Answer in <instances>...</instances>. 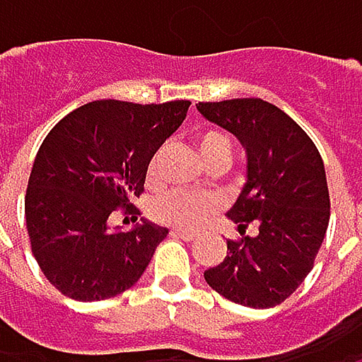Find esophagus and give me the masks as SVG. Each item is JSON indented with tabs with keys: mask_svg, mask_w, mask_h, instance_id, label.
<instances>
[{
	"mask_svg": "<svg viewBox=\"0 0 362 362\" xmlns=\"http://www.w3.org/2000/svg\"><path fill=\"white\" fill-rule=\"evenodd\" d=\"M172 237H178V239H184V241H194V235L186 233V230H172Z\"/></svg>",
	"mask_w": 362,
	"mask_h": 362,
	"instance_id": "obj_1",
	"label": "esophagus"
}]
</instances>
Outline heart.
I'll return each mask as SVG.
<instances>
[{
    "mask_svg": "<svg viewBox=\"0 0 362 362\" xmlns=\"http://www.w3.org/2000/svg\"><path fill=\"white\" fill-rule=\"evenodd\" d=\"M194 144L199 151L201 161L214 170L222 168L226 170L233 161V144L230 138L218 129V127H203L194 136ZM159 163L161 153L153 155L148 168H146V182L153 186L159 180ZM220 205L214 197H201V194H188V192H165L157 197L151 205V218L159 224L180 228V230H199L209 218L218 214Z\"/></svg>",
    "mask_w": 362,
    "mask_h": 362,
    "instance_id": "1",
    "label": "heart"
}]
</instances>
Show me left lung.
Segmentation results:
<instances>
[{"label": "left lung", "mask_w": 362, "mask_h": 362, "mask_svg": "<svg viewBox=\"0 0 362 362\" xmlns=\"http://www.w3.org/2000/svg\"><path fill=\"white\" fill-rule=\"evenodd\" d=\"M197 109L247 153V184L228 211L243 239H228V255L205 270V281L235 304L276 306L304 283L325 239L331 203L321 153L287 112L262 98ZM252 223L255 238L245 235Z\"/></svg>", "instance_id": "8db88e82"}]
</instances>
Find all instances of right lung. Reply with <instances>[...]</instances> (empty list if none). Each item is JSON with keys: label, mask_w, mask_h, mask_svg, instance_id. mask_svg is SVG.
I'll return each instance as SVG.
<instances>
[{"label": "right lung", "mask_w": 362, "mask_h": 362, "mask_svg": "<svg viewBox=\"0 0 362 362\" xmlns=\"http://www.w3.org/2000/svg\"><path fill=\"white\" fill-rule=\"evenodd\" d=\"M188 100H96L60 119L39 146L25 194L31 252L66 298L98 302L129 289L168 230L144 222L110 233L117 209L136 214L146 168L180 127Z\"/></svg>", "instance_id": "right-lung-1"}]
</instances>
